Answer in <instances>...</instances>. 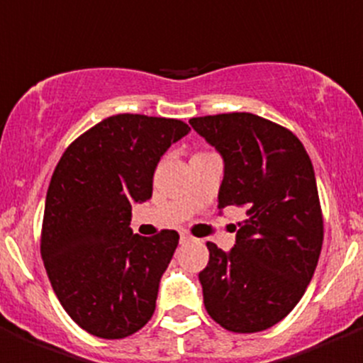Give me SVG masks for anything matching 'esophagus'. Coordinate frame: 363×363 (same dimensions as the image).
<instances>
[{
    "mask_svg": "<svg viewBox=\"0 0 363 363\" xmlns=\"http://www.w3.org/2000/svg\"><path fill=\"white\" fill-rule=\"evenodd\" d=\"M179 240H182V243H185V242H191V240H194V238H192L187 230H182V233H179Z\"/></svg>",
    "mask_w": 363,
    "mask_h": 363,
    "instance_id": "34e87169",
    "label": "esophagus"
}]
</instances>
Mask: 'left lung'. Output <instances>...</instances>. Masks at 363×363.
I'll use <instances>...</instances> for the list:
<instances>
[{
    "label": "left lung",
    "mask_w": 363,
    "mask_h": 363,
    "mask_svg": "<svg viewBox=\"0 0 363 363\" xmlns=\"http://www.w3.org/2000/svg\"><path fill=\"white\" fill-rule=\"evenodd\" d=\"M189 123L225 162L218 209L247 214L230 252L207 243L205 309L227 331H265L296 307L318 265L323 214L313 163L296 134L251 112Z\"/></svg>",
    "instance_id": "left-lung-1"
}]
</instances>
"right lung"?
<instances>
[{"label": "right lung", "instance_id": "1", "mask_svg": "<svg viewBox=\"0 0 363 363\" xmlns=\"http://www.w3.org/2000/svg\"><path fill=\"white\" fill-rule=\"evenodd\" d=\"M187 133L174 118L114 114L79 134L54 169L41 258L63 309L98 338H127L152 318L179 234L147 238L129 223L133 205L152 196L163 152Z\"/></svg>", "mask_w": 363, "mask_h": 363}]
</instances>
